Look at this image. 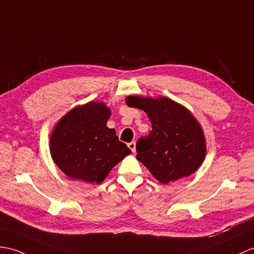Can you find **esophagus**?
Instances as JSON below:
<instances>
[{"label": "esophagus", "mask_w": 254, "mask_h": 254, "mask_svg": "<svg viewBox=\"0 0 254 254\" xmlns=\"http://www.w3.org/2000/svg\"><path fill=\"white\" fill-rule=\"evenodd\" d=\"M128 148L131 149L133 152H135L136 151V143H135V141H131V143H128Z\"/></svg>", "instance_id": "34e87169"}]
</instances>
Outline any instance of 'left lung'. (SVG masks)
<instances>
[{
	"label": "left lung",
	"mask_w": 254,
	"mask_h": 254,
	"mask_svg": "<svg viewBox=\"0 0 254 254\" xmlns=\"http://www.w3.org/2000/svg\"><path fill=\"white\" fill-rule=\"evenodd\" d=\"M127 106L144 110L151 132L136 144V158L162 184L191 175L204 161L202 127L185 106L166 96H127Z\"/></svg>",
	"instance_id": "obj_1"
}]
</instances>
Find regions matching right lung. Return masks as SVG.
<instances>
[{
	"label": "right lung",
	"mask_w": 254,
	"mask_h": 254,
	"mask_svg": "<svg viewBox=\"0 0 254 254\" xmlns=\"http://www.w3.org/2000/svg\"><path fill=\"white\" fill-rule=\"evenodd\" d=\"M110 108L104 102L76 106L60 119L50 136L53 161L68 178L102 183L131 149L107 127Z\"/></svg>",
	"instance_id": "1"
}]
</instances>
